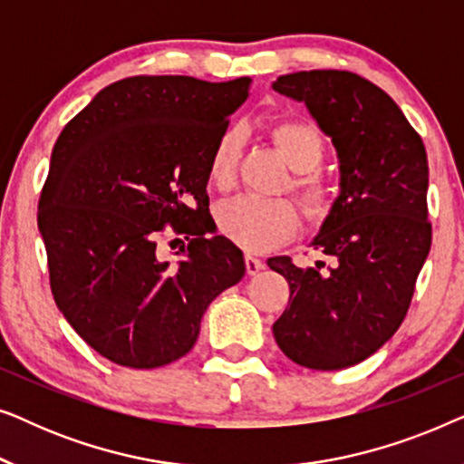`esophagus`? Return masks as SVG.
<instances>
[{
  "instance_id": "34e87169",
  "label": "esophagus",
  "mask_w": 464,
  "mask_h": 464,
  "mask_svg": "<svg viewBox=\"0 0 464 464\" xmlns=\"http://www.w3.org/2000/svg\"><path fill=\"white\" fill-rule=\"evenodd\" d=\"M245 268H246V275L253 276V275H257L259 270H264V262L253 256H245Z\"/></svg>"
}]
</instances>
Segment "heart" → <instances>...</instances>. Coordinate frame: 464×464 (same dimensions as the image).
<instances>
[{
	"mask_svg": "<svg viewBox=\"0 0 464 464\" xmlns=\"http://www.w3.org/2000/svg\"><path fill=\"white\" fill-rule=\"evenodd\" d=\"M275 143L285 160L295 170V188L300 189L304 207L310 218H323L332 208V189L313 170L323 162L325 141L313 124L281 122L272 130ZM245 141V129L232 124L221 130L208 156V177L218 188L230 186L237 170L240 150ZM221 232L232 243L246 251H268L294 238L300 218L287 200H268L259 196H237L226 200L218 211Z\"/></svg>",
	"mask_w": 464,
	"mask_h": 464,
	"instance_id": "heart-1",
	"label": "heart"
}]
</instances>
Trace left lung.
<instances>
[{"instance_id":"obj_1","label":"left lung","mask_w":464,"mask_h":464,"mask_svg":"<svg viewBox=\"0 0 464 464\" xmlns=\"http://www.w3.org/2000/svg\"><path fill=\"white\" fill-rule=\"evenodd\" d=\"M272 88L306 105L340 158V194L310 243L334 266L268 259L291 289L272 332L294 363L344 370L389 342L410 308L430 249L427 151L395 101L357 73L295 72Z\"/></svg>"}]
</instances>
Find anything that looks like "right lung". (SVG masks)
Here are the masks:
<instances>
[{
	"label": "right lung",
	"mask_w": 464,
	"mask_h": 464,
	"mask_svg": "<svg viewBox=\"0 0 464 464\" xmlns=\"http://www.w3.org/2000/svg\"><path fill=\"white\" fill-rule=\"evenodd\" d=\"M249 84L126 78L56 139L37 211L50 287L69 325L113 363L181 359L208 304L245 276L243 251L215 234L207 183L213 145ZM164 225L193 237L175 265L155 249Z\"/></svg>",
	"instance_id": "obj_1"
}]
</instances>
